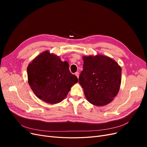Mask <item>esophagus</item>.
<instances>
[{
  "mask_svg": "<svg viewBox=\"0 0 147 147\" xmlns=\"http://www.w3.org/2000/svg\"><path fill=\"white\" fill-rule=\"evenodd\" d=\"M75 75L78 77V78H79V72H76V73H75Z\"/></svg>",
  "mask_w": 147,
  "mask_h": 147,
  "instance_id": "esophagus-1",
  "label": "esophagus"
}]
</instances>
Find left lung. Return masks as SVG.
<instances>
[{
  "label": "left lung",
  "mask_w": 147,
  "mask_h": 147,
  "mask_svg": "<svg viewBox=\"0 0 147 147\" xmlns=\"http://www.w3.org/2000/svg\"><path fill=\"white\" fill-rule=\"evenodd\" d=\"M83 69L79 83L92 104L102 107L110 103L120 89L121 69L112 58L96 55L83 56Z\"/></svg>",
  "instance_id": "8db88e82"
}]
</instances>
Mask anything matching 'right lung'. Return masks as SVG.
Listing matches in <instances>:
<instances>
[{
  "label": "right lung",
  "instance_id": "obj_1",
  "mask_svg": "<svg viewBox=\"0 0 147 147\" xmlns=\"http://www.w3.org/2000/svg\"><path fill=\"white\" fill-rule=\"evenodd\" d=\"M28 83L37 98L55 104L65 98L78 79L69 70L67 61L46 51L37 56L27 67Z\"/></svg>",
  "mask_w": 147,
  "mask_h": 147
}]
</instances>
